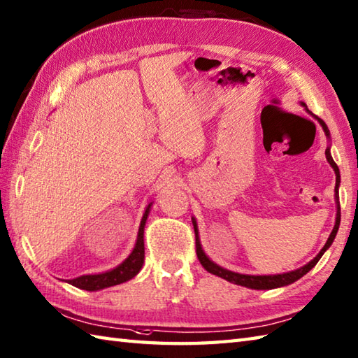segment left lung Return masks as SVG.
<instances>
[{
    "label": "left lung",
    "mask_w": 358,
    "mask_h": 358,
    "mask_svg": "<svg viewBox=\"0 0 358 358\" xmlns=\"http://www.w3.org/2000/svg\"><path fill=\"white\" fill-rule=\"evenodd\" d=\"M303 106H306L305 103H301ZM318 121H320V124L323 126V131L326 134V136H329V131H328V126L324 124V121L317 118ZM326 158H328L329 164L334 167V171H336V200H337V218H336V226H334V229L329 235L328 241H326L324 248L318 252V255L314 258L313 262H309L308 264L303 266V268L296 269V271H292V272H287V273H278V275H245V273H237V272H232V271H227V269H223L220 268L218 264H215L214 262H210L209 258L206 257V254L203 252L201 249V245H200V240H199V231H196V224L195 222L194 223V229H195V248H196V257H199V260L201 263V266L204 269H206L208 272L214 273V275L217 277H222L227 281H231V283H235V285H240V286H246V287H250V289H273V287H280V286H286V285H291L294 283V281H296L299 278H301L305 273H308L310 269L314 268V266L318 263V260H320L322 255L324 254V250L328 249L331 245L334 238H336L337 235V231H338V226H340V201H338V185H340V171H338V166L336 164V162H334L332 157H331V152L329 149H326Z\"/></svg>",
    "instance_id": "obj_1"
}]
</instances>
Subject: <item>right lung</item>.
I'll return each mask as SVG.
<instances>
[{"label":"right lung","mask_w":358,"mask_h":358,"mask_svg":"<svg viewBox=\"0 0 358 358\" xmlns=\"http://www.w3.org/2000/svg\"><path fill=\"white\" fill-rule=\"evenodd\" d=\"M149 209L150 204L148 206L146 212L141 218L140 223V229H138V237H136L135 248L132 250V254L129 255L126 260L117 266L115 269H112L109 272H103V273H96V275H81L73 280H69L67 283H71L75 287L80 289H86V291H98V289H104V287H110L120 283H124V281L134 278L136 273L140 272L143 262H144V224H146V220L149 215Z\"/></svg>","instance_id":"right-lung-1"}]
</instances>
